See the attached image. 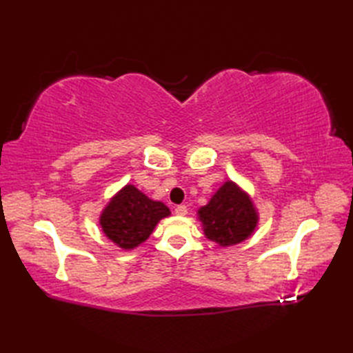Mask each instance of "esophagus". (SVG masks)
Here are the masks:
<instances>
[{"label":"esophagus","mask_w":353,"mask_h":353,"mask_svg":"<svg viewBox=\"0 0 353 353\" xmlns=\"http://www.w3.org/2000/svg\"><path fill=\"white\" fill-rule=\"evenodd\" d=\"M174 211L177 215H186L188 214V208H186L185 205H179V206H176Z\"/></svg>","instance_id":"obj_1"}]
</instances>
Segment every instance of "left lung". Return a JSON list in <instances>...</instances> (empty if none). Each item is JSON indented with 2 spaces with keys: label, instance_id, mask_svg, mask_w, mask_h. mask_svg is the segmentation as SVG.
<instances>
[{
  "label": "left lung",
  "instance_id": "1",
  "mask_svg": "<svg viewBox=\"0 0 353 353\" xmlns=\"http://www.w3.org/2000/svg\"><path fill=\"white\" fill-rule=\"evenodd\" d=\"M208 239L223 247L249 238L258 224V214L250 197L234 182L228 181L209 203L199 209Z\"/></svg>",
  "mask_w": 353,
  "mask_h": 353
}]
</instances>
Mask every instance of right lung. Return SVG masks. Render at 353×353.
Here are the masks:
<instances>
[{"label":"right lung","mask_w":353,"mask_h":353,"mask_svg":"<svg viewBox=\"0 0 353 353\" xmlns=\"http://www.w3.org/2000/svg\"><path fill=\"white\" fill-rule=\"evenodd\" d=\"M170 215L162 201H154L137 186L125 185L104 208L100 216L103 232L121 249L130 250L152 235L156 224Z\"/></svg>","instance_id":"1"}]
</instances>
